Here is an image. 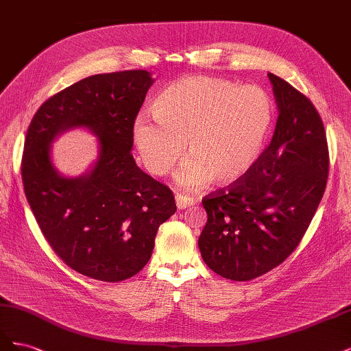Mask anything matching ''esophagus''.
<instances>
[{"instance_id": "esophagus-1", "label": "esophagus", "mask_w": 351, "mask_h": 351, "mask_svg": "<svg viewBox=\"0 0 351 351\" xmlns=\"http://www.w3.org/2000/svg\"><path fill=\"white\" fill-rule=\"evenodd\" d=\"M176 204L178 209H186L189 206H192L196 204V199L190 197V196H184V195H176Z\"/></svg>"}]
</instances>
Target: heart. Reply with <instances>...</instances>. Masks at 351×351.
<instances>
[{
  "instance_id": "1",
  "label": "heart",
  "mask_w": 351,
  "mask_h": 351,
  "mask_svg": "<svg viewBox=\"0 0 351 351\" xmlns=\"http://www.w3.org/2000/svg\"><path fill=\"white\" fill-rule=\"evenodd\" d=\"M154 117L142 114L133 127L134 143L152 174H168L186 143L190 158L177 173L180 186L195 189L210 180L230 186L258 164L275 121V105L261 86L195 76L159 93Z\"/></svg>"
}]
</instances>
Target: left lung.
Segmentation results:
<instances>
[{"mask_svg":"<svg viewBox=\"0 0 351 351\" xmlns=\"http://www.w3.org/2000/svg\"><path fill=\"white\" fill-rule=\"evenodd\" d=\"M278 120L271 143L239 183L202 199L208 221L199 237L205 263L227 280L250 281L299 246L324 196L329 154L312 101L268 73Z\"/></svg>","mask_w":351,"mask_h":351,"instance_id":"obj_1","label":"left lung"}]
</instances>
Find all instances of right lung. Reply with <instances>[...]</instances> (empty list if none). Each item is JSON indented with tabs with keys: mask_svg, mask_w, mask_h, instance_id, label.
<instances>
[{
	"mask_svg": "<svg viewBox=\"0 0 351 351\" xmlns=\"http://www.w3.org/2000/svg\"><path fill=\"white\" fill-rule=\"evenodd\" d=\"M154 79L146 70L95 74L40 105L26 133L25 195L42 234L66 265L105 282L133 277L151 259L159 226L177 210L171 189L136 165L133 127ZM88 126L100 158L88 174L60 176L50 142Z\"/></svg>",
	"mask_w": 351,
	"mask_h": 351,
	"instance_id": "add662e5",
	"label": "right lung"
}]
</instances>
